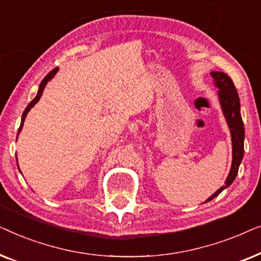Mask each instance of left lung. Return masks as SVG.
Wrapping results in <instances>:
<instances>
[{"label":"left lung","mask_w":261,"mask_h":261,"mask_svg":"<svg viewBox=\"0 0 261 261\" xmlns=\"http://www.w3.org/2000/svg\"><path fill=\"white\" fill-rule=\"evenodd\" d=\"M212 77L215 81V85L220 89L219 97L220 103L222 107L223 114L226 116V120L229 126L231 133V144H233V162H231V167L228 174L226 183L222 188H220L215 194L210 196L205 202L212 201L219 196L224 189L229 187L233 183L235 177H237L239 166L244 156V140H245V128L244 122H242L241 114H240V98H239L237 88L230 80V77L224 72H217L213 71Z\"/></svg>","instance_id":"obj_1"}]
</instances>
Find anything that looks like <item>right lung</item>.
<instances>
[{
    "mask_svg": "<svg viewBox=\"0 0 261 261\" xmlns=\"http://www.w3.org/2000/svg\"><path fill=\"white\" fill-rule=\"evenodd\" d=\"M57 71H58V67H56V69H53L51 72H49L47 76H46L44 80L41 81V83H40V85H39V91H38V94H37V96H35L34 97V99L33 101H32L30 105H28L27 107H26V109H24V112H23V114H22V119H21V124H20V128H19V132H17V135H19V133L21 132V129H22V126H23V121H24V119H26V115L28 114V112H30L31 110V108L32 107H33L35 103H37L39 99H40V97H41V95H42V91H44V89H45V87H46V84H47V82L48 81H51L52 78H53V76H55V74L57 73Z\"/></svg>",
    "mask_w": 261,
    "mask_h": 261,
    "instance_id": "right-lung-1",
    "label": "right lung"
}]
</instances>
